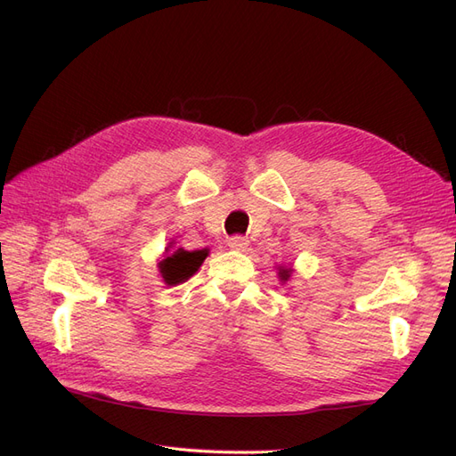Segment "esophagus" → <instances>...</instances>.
Segmentation results:
<instances>
[{
    "label": "esophagus",
    "instance_id": "obj_1",
    "mask_svg": "<svg viewBox=\"0 0 456 456\" xmlns=\"http://www.w3.org/2000/svg\"><path fill=\"white\" fill-rule=\"evenodd\" d=\"M228 247L233 251H245L247 247H249V240L243 238V236H233L228 240Z\"/></svg>",
    "mask_w": 456,
    "mask_h": 456
}]
</instances>
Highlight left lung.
<instances>
[{
  "label": "left lung",
  "mask_w": 456,
  "mask_h": 456,
  "mask_svg": "<svg viewBox=\"0 0 456 456\" xmlns=\"http://www.w3.org/2000/svg\"><path fill=\"white\" fill-rule=\"evenodd\" d=\"M275 270H278L275 273H278V280L281 281V285H285L289 280H291V275L295 273V270H293L291 265H289V266H278Z\"/></svg>",
  "instance_id": "left-lung-1"
}]
</instances>
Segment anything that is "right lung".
<instances>
[{
	"label": "right lung",
	"instance_id": "right-lung-1",
	"mask_svg": "<svg viewBox=\"0 0 456 456\" xmlns=\"http://www.w3.org/2000/svg\"><path fill=\"white\" fill-rule=\"evenodd\" d=\"M207 256H209V249L186 251L183 247L175 249V241H169V245L165 247V253L161 255V260L158 262L161 281L167 287L188 281L200 270Z\"/></svg>",
	"mask_w": 456,
	"mask_h": 456
}]
</instances>
